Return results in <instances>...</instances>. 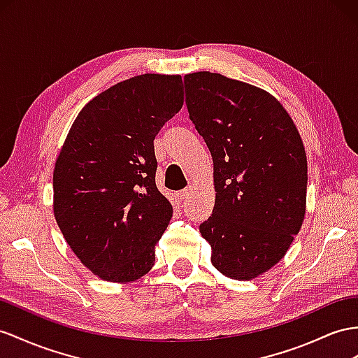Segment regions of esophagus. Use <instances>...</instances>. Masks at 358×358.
Wrapping results in <instances>:
<instances>
[{"instance_id":"obj_1","label":"esophagus","mask_w":358,"mask_h":358,"mask_svg":"<svg viewBox=\"0 0 358 358\" xmlns=\"http://www.w3.org/2000/svg\"><path fill=\"white\" fill-rule=\"evenodd\" d=\"M189 192H190V187H186V189L177 192V199L178 201H185L189 196Z\"/></svg>"}]
</instances>
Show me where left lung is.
Returning a JSON list of instances; mask_svg holds the SVG:
<instances>
[{
  "label": "left lung",
  "mask_w": 358,
  "mask_h": 358,
  "mask_svg": "<svg viewBox=\"0 0 358 358\" xmlns=\"http://www.w3.org/2000/svg\"><path fill=\"white\" fill-rule=\"evenodd\" d=\"M185 86L190 119L213 159L215 207L201 236L222 275L257 278L286 255L304 222V143L264 89L208 71L185 76Z\"/></svg>",
  "instance_id": "8db88e82"
}]
</instances>
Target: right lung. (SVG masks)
I'll use <instances>...</instances> for the list:
<instances>
[{
  "label": "right lung",
  "mask_w": 358,
  "mask_h": 358,
  "mask_svg": "<svg viewBox=\"0 0 358 358\" xmlns=\"http://www.w3.org/2000/svg\"><path fill=\"white\" fill-rule=\"evenodd\" d=\"M185 103L181 76L142 74L81 108L52 173V210L78 260L110 282L142 278L172 204L155 186L154 139Z\"/></svg>",
  "instance_id": "1"
}]
</instances>
